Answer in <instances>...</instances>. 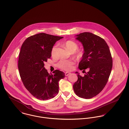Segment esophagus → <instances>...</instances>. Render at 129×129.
Wrapping results in <instances>:
<instances>
[{"mask_svg": "<svg viewBox=\"0 0 129 129\" xmlns=\"http://www.w3.org/2000/svg\"><path fill=\"white\" fill-rule=\"evenodd\" d=\"M71 73H69V72H66V73H65V75H66V76H68L69 74H70Z\"/></svg>", "mask_w": 129, "mask_h": 129, "instance_id": "esophagus-1", "label": "esophagus"}]
</instances>
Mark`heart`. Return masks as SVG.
Returning a JSON list of instances; mask_svg holds the SVG:
<instances>
[{"mask_svg": "<svg viewBox=\"0 0 129 129\" xmlns=\"http://www.w3.org/2000/svg\"><path fill=\"white\" fill-rule=\"evenodd\" d=\"M65 47L70 52H74V55L78 58L81 57L83 55V52L82 50L77 49L78 48L77 44L72 40H68L64 43ZM56 46H54L51 51V55L53 57L56 56ZM75 61L73 59H61L57 63V67L66 71H71L74 68Z\"/></svg>", "mask_w": 129, "mask_h": 129, "instance_id": "b5f03b06", "label": "heart"}]
</instances>
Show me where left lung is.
<instances>
[{"instance_id":"left-lung-1","label":"left lung","mask_w":129,"mask_h":129,"mask_svg":"<svg viewBox=\"0 0 129 129\" xmlns=\"http://www.w3.org/2000/svg\"><path fill=\"white\" fill-rule=\"evenodd\" d=\"M84 48V54L79 62L80 70L89 71L84 76L78 72V79L74 84V91L78 97L90 99L101 92L107 83L110 75L113 60L109 48L105 41L97 35L84 32L76 35Z\"/></svg>"}]
</instances>
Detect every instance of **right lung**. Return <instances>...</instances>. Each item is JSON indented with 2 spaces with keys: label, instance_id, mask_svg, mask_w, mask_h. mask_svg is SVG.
Returning a JSON list of instances; mask_svg holds the SVG:
<instances>
[{
  "label": "right lung",
  "instance_id": "1",
  "mask_svg": "<svg viewBox=\"0 0 129 129\" xmlns=\"http://www.w3.org/2000/svg\"><path fill=\"white\" fill-rule=\"evenodd\" d=\"M63 37L44 33L27 38L23 43L18 60L20 77L25 88L40 100L54 98L58 92V82L65 77L64 73L55 70L49 74L44 62L51 56L55 42Z\"/></svg>",
  "mask_w": 129,
  "mask_h": 129
}]
</instances>
